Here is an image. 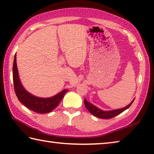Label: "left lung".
<instances>
[{"label": "left lung", "instance_id": "obj_1", "mask_svg": "<svg viewBox=\"0 0 154 154\" xmlns=\"http://www.w3.org/2000/svg\"><path fill=\"white\" fill-rule=\"evenodd\" d=\"M134 100V99L131 101V103H129L128 106H126L125 107L114 110H109V111H104V110H102L98 108L97 107H96L92 103H91L90 102L87 101L86 99H85V106L86 107V108L87 109V110H88V112H89L91 114L99 118H103V119H109V118H112L116 116L118 114H120L124 111H125L126 109H127L128 107L131 106V104L133 103Z\"/></svg>", "mask_w": 154, "mask_h": 154}]
</instances>
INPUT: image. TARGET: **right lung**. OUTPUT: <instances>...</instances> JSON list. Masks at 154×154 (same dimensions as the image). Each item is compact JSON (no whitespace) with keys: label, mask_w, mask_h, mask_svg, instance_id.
Wrapping results in <instances>:
<instances>
[{"label":"right lung","mask_w":154,"mask_h":154,"mask_svg":"<svg viewBox=\"0 0 154 154\" xmlns=\"http://www.w3.org/2000/svg\"><path fill=\"white\" fill-rule=\"evenodd\" d=\"M13 79L15 92L19 101L28 109L39 114H45L53 111L57 107L59 102L63 98L65 94L68 91L67 89H65L48 98L38 97L28 92L23 87L19 77L16 55H15L13 66Z\"/></svg>","instance_id":"obj_1"}]
</instances>
